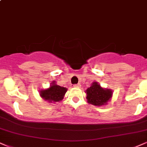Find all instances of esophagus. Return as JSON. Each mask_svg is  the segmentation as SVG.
<instances>
[{
    "instance_id": "esophagus-1",
    "label": "esophagus",
    "mask_w": 147,
    "mask_h": 147,
    "mask_svg": "<svg viewBox=\"0 0 147 147\" xmlns=\"http://www.w3.org/2000/svg\"><path fill=\"white\" fill-rule=\"evenodd\" d=\"M75 88H79V87H80V85H79V84H76V85H75Z\"/></svg>"
}]
</instances>
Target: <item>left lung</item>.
<instances>
[{
	"instance_id": "8db88e82",
	"label": "left lung",
	"mask_w": 147,
	"mask_h": 147,
	"mask_svg": "<svg viewBox=\"0 0 147 147\" xmlns=\"http://www.w3.org/2000/svg\"><path fill=\"white\" fill-rule=\"evenodd\" d=\"M85 92L86 93V99L88 103L98 107L107 105L113 95L112 90L102 88L96 81L93 82Z\"/></svg>"
}]
</instances>
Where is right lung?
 I'll list each match as a JSON object with an SVG mask.
<instances>
[{
    "label": "right lung",
    "mask_w": 147,
    "mask_h": 147,
    "mask_svg": "<svg viewBox=\"0 0 147 147\" xmlns=\"http://www.w3.org/2000/svg\"><path fill=\"white\" fill-rule=\"evenodd\" d=\"M67 88L61 87L56 84V81L52 82L50 87L45 90H40V96L45 101L50 103H55V102H59L63 99L65 94L67 92Z\"/></svg>",
    "instance_id": "right-lung-1"
}]
</instances>
